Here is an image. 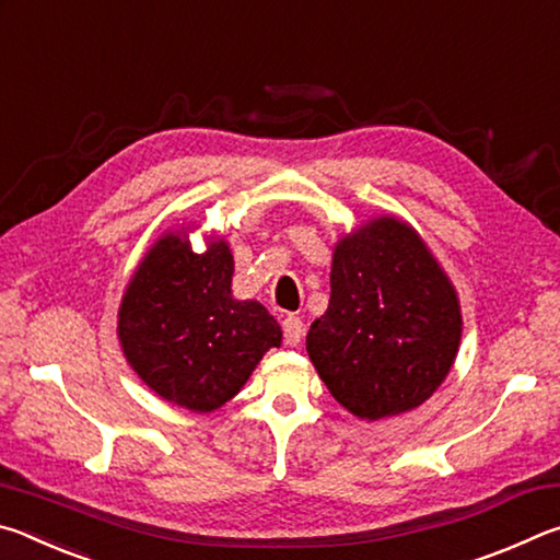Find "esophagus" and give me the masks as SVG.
Returning <instances> with one entry per match:
<instances>
[{
    "instance_id": "34e87169",
    "label": "esophagus",
    "mask_w": 560,
    "mask_h": 560,
    "mask_svg": "<svg viewBox=\"0 0 560 560\" xmlns=\"http://www.w3.org/2000/svg\"><path fill=\"white\" fill-rule=\"evenodd\" d=\"M281 330H283V340H287V346H299L303 338V320L299 316H287L281 320Z\"/></svg>"
}]
</instances>
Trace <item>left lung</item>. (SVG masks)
Here are the masks:
<instances>
[{"mask_svg":"<svg viewBox=\"0 0 560 560\" xmlns=\"http://www.w3.org/2000/svg\"><path fill=\"white\" fill-rule=\"evenodd\" d=\"M459 338L457 293L412 226L383 217L340 240L306 350L348 412L415 410L447 377Z\"/></svg>","mask_w":560,"mask_h":560,"instance_id":"8db88e82","label":"left lung"}]
</instances>
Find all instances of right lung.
Wrapping results in <instances>:
<instances>
[{
	"instance_id": "obj_1",
	"label": "right lung",
	"mask_w": 560,
	"mask_h": 560,
	"mask_svg": "<svg viewBox=\"0 0 560 560\" xmlns=\"http://www.w3.org/2000/svg\"><path fill=\"white\" fill-rule=\"evenodd\" d=\"M232 273L224 242L197 254L187 232H175L145 254L122 296L118 336L132 371L192 412L222 407L281 343L261 303L232 299Z\"/></svg>"
}]
</instances>
